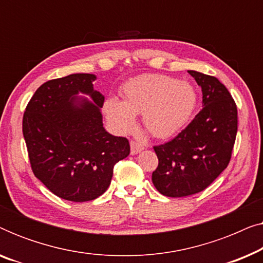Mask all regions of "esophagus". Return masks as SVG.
I'll use <instances>...</instances> for the list:
<instances>
[{"instance_id":"obj_1","label":"esophagus","mask_w":263,"mask_h":263,"mask_svg":"<svg viewBox=\"0 0 263 263\" xmlns=\"http://www.w3.org/2000/svg\"><path fill=\"white\" fill-rule=\"evenodd\" d=\"M142 149H143L142 143H140L138 141H130V152H132V154H136V153L141 152Z\"/></svg>"}]
</instances>
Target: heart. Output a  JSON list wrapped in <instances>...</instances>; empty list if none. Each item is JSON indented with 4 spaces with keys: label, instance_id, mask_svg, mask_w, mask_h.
<instances>
[{
    "label": "heart",
    "instance_id": "b5f03b06",
    "mask_svg": "<svg viewBox=\"0 0 263 263\" xmlns=\"http://www.w3.org/2000/svg\"><path fill=\"white\" fill-rule=\"evenodd\" d=\"M123 102L109 98L104 112L115 129L132 132L135 115H142L151 134L165 139L184 128L196 107V91L189 82L177 81L167 75H140L122 86Z\"/></svg>",
    "mask_w": 263,
    "mask_h": 263
}]
</instances>
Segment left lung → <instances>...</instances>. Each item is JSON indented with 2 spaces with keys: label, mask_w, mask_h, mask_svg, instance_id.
I'll list each match as a JSON object with an SVG mask.
<instances>
[{
  "label": "left lung",
  "mask_w": 263,
  "mask_h": 263,
  "mask_svg": "<svg viewBox=\"0 0 263 263\" xmlns=\"http://www.w3.org/2000/svg\"><path fill=\"white\" fill-rule=\"evenodd\" d=\"M188 73L201 87L203 107L176 138L153 147L159 163L152 182L170 197L206 189L228 167L237 135V106L228 88L215 77Z\"/></svg>",
  "instance_id": "8db88e82"
}]
</instances>
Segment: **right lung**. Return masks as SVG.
<instances>
[{
    "label": "right lung",
    "instance_id": "1",
    "mask_svg": "<svg viewBox=\"0 0 263 263\" xmlns=\"http://www.w3.org/2000/svg\"><path fill=\"white\" fill-rule=\"evenodd\" d=\"M93 74H71L43 84L28 102L23 133L35 177L61 199L85 202L109 188L114 166L130 153L128 139L103 127L104 96ZM79 91L91 97L76 104Z\"/></svg>",
    "mask_w": 263,
    "mask_h": 263
}]
</instances>
